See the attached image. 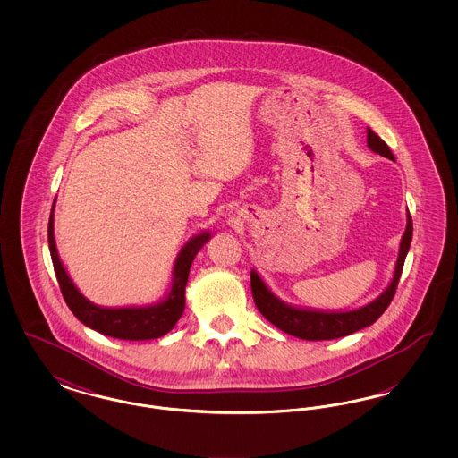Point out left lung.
<instances>
[{
	"label": "left lung",
	"mask_w": 458,
	"mask_h": 458,
	"mask_svg": "<svg viewBox=\"0 0 458 458\" xmlns=\"http://www.w3.org/2000/svg\"><path fill=\"white\" fill-rule=\"evenodd\" d=\"M368 146L370 151L381 154L388 159H394L388 144L376 133L368 129ZM412 216L411 213L407 215V228L405 233L400 242V252H398V261L394 266V275H393L390 286L370 304L366 307H360L357 310H349V312H318V310H304V309H295L290 305L284 304L280 299H276L267 286L262 284L259 275L256 271L250 273V288H252V297L256 307L259 309L262 316L273 323L275 327H280L284 333L293 335L302 340H335L347 336L350 333H355L362 327L372 325L386 309L392 304L396 286L402 276L403 262L407 258L411 242H412Z\"/></svg>",
	"instance_id": "1"
}]
</instances>
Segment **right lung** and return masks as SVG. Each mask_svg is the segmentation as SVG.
Returning a JSON list of instances; mask_svg holds the SVG:
<instances>
[{
	"label": "right lung",
	"instance_id": "add662e5",
	"mask_svg": "<svg viewBox=\"0 0 458 458\" xmlns=\"http://www.w3.org/2000/svg\"><path fill=\"white\" fill-rule=\"evenodd\" d=\"M209 237H211L209 233L197 235L182 249L178 259L174 262V284L166 301H163L161 304L148 305V307L105 309L86 301L68 278L65 267L56 252V243L53 235V209L47 223V242H49L51 261H53L55 275L60 284V290L66 305L70 307L73 316L86 327L120 340H153V338L163 336L176 325V321L180 319L185 309V286L189 280L191 264L194 261L197 252L200 250V247L209 240Z\"/></svg>",
	"mask_w": 458,
	"mask_h": 458
}]
</instances>
